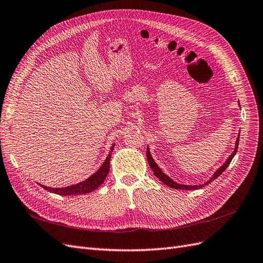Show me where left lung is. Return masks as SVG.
I'll use <instances>...</instances> for the list:
<instances>
[{
  "mask_svg": "<svg viewBox=\"0 0 263 263\" xmlns=\"http://www.w3.org/2000/svg\"><path fill=\"white\" fill-rule=\"evenodd\" d=\"M238 105H239V107H240L239 102H238ZM239 136H240V133L238 134V137H237L236 144H235V149H234V151L232 153V155H230V156L227 158V160L224 162V164H222L221 166H219V168L214 172V174L211 177V179H210L209 181H206V182L204 183V184L186 185V184H180V183H178V182H176V181H173L170 177L166 176V174L161 170L160 166H158V164H157L156 161L154 160L153 156H151V154H150L149 147H147V160H148V163H149V165H150L151 170L154 171L155 176H156L159 180H160L162 183H164L165 185H168V186H170V187H172V189H177V190H198V189H201V187H203V186H205V185H208L209 183H211V182L214 181L215 179H217V178L220 176V174L227 169V166L229 165L230 162H232L233 158L235 157V155H236V153H237L238 144H239Z\"/></svg>",
  "mask_w": 263,
  "mask_h": 263,
  "instance_id": "left-lung-1",
  "label": "left lung"
}]
</instances>
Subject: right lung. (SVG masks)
Masks as SVG:
<instances>
[{"instance_id": "obj_1", "label": "right lung", "mask_w": 263, "mask_h": 263, "mask_svg": "<svg viewBox=\"0 0 263 263\" xmlns=\"http://www.w3.org/2000/svg\"><path fill=\"white\" fill-rule=\"evenodd\" d=\"M114 146L112 145L109 149V153L106 157V159L103 162V164L100 166V169L93 173L91 177L87 178L86 180L77 183V184H72L69 186H65V187H50V186H46V185H42V187H44L46 191H49L51 193H55L59 194L62 196H67V195H80V194H86L90 193L92 191L97 190L104 180L106 179L108 171H109V161H110V157H112V153L114 150Z\"/></svg>"}]
</instances>
